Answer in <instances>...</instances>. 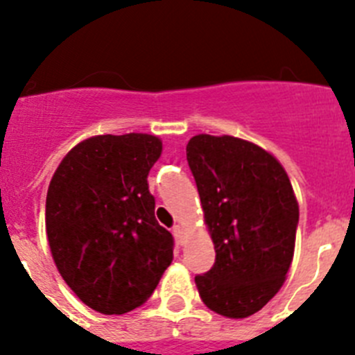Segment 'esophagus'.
Segmentation results:
<instances>
[{"instance_id": "esophagus-1", "label": "esophagus", "mask_w": 355, "mask_h": 355, "mask_svg": "<svg viewBox=\"0 0 355 355\" xmlns=\"http://www.w3.org/2000/svg\"><path fill=\"white\" fill-rule=\"evenodd\" d=\"M172 231H174L175 238H181V236H183V231H184L183 224H175L174 227H172Z\"/></svg>"}]
</instances>
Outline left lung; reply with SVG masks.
Instances as JSON below:
<instances>
[{"label":"left lung","instance_id":"8db88e82","mask_svg":"<svg viewBox=\"0 0 355 355\" xmlns=\"http://www.w3.org/2000/svg\"><path fill=\"white\" fill-rule=\"evenodd\" d=\"M187 159L215 245V265L196 286L216 315L247 318L274 299L293 261V187L272 153L231 135H196Z\"/></svg>","mask_w":355,"mask_h":355}]
</instances>
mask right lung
Returning <instances> with one entry per match:
<instances>
[{
    "label": "right lung",
    "instance_id": "1",
    "mask_svg": "<svg viewBox=\"0 0 355 355\" xmlns=\"http://www.w3.org/2000/svg\"><path fill=\"white\" fill-rule=\"evenodd\" d=\"M162 150L156 135H96L53 174L46 197L53 261L94 311L124 315L146 304L174 259L147 184Z\"/></svg>",
    "mask_w": 355,
    "mask_h": 355
}]
</instances>
